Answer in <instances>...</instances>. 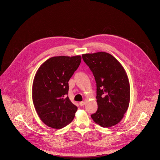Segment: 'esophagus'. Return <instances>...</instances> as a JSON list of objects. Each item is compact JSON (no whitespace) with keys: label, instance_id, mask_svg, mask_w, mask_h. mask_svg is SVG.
<instances>
[{"label":"esophagus","instance_id":"esophagus-1","mask_svg":"<svg viewBox=\"0 0 160 160\" xmlns=\"http://www.w3.org/2000/svg\"><path fill=\"white\" fill-rule=\"evenodd\" d=\"M79 104H80V106H84V105L85 104V102H84V101L80 102H79Z\"/></svg>","mask_w":160,"mask_h":160}]
</instances>
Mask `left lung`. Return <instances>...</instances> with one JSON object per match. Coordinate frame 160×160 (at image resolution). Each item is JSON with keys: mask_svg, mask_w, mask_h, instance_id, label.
<instances>
[{"mask_svg": "<svg viewBox=\"0 0 160 160\" xmlns=\"http://www.w3.org/2000/svg\"><path fill=\"white\" fill-rule=\"evenodd\" d=\"M82 58L97 83L98 108L91 117L102 128L112 127L121 121L129 105L130 85L126 72L115 57L105 52L84 54Z\"/></svg>", "mask_w": 160, "mask_h": 160, "instance_id": "8db88e82", "label": "left lung"}]
</instances>
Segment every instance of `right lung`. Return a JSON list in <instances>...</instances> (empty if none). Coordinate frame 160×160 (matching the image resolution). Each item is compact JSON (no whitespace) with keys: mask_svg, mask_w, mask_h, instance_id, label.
<instances>
[{"mask_svg":"<svg viewBox=\"0 0 160 160\" xmlns=\"http://www.w3.org/2000/svg\"><path fill=\"white\" fill-rule=\"evenodd\" d=\"M81 56H59L46 60L36 72L32 83L34 106L47 126L59 129L73 120L78 110L67 96L68 81L79 67Z\"/></svg>","mask_w":160,"mask_h":160,"instance_id":"obj_1","label":"right lung"}]
</instances>
